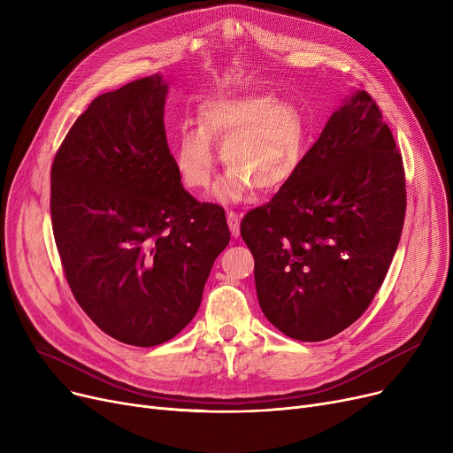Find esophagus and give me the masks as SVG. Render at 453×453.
<instances>
[{
    "instance_id": "34e87169",
    "label": "esophagus",
    "mask_w": 453,
    "mask_h": 453,
    "mask_svg": "<svg viewBox=\"0 0 453 453\" xmlns=\"http://www.w3.org/2000/svg\"><path fill=\"white\" fill-rule=\"evenodd\" d=\"M227 224L233 236L241 234V217L234 211H227Z\"/></svg>"
}]
</instances>
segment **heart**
I'll use <instances>...</instances> for the list:
<instances>
[{"label":"heart","mask_w":453,"mask_h":453,"mask_svg":"<svg viewBox=\"0 0 453 453\" xmlns=\"http://www.w3.org/2000/svg\"><path fill=\"white\" fill-rule=\"evenodd\" d=\"M198 127L183 125L174 142V166L188 188H205L212 180L214 145H220L229 173L217 188L224 202L255 193H275L287 185L308 149L304 113L273 95L211 99L198 106Z\"/></svg>","instance_id":"heart-1"}]
</instances>
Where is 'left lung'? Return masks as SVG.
<instances>
[{"instance_id": "8db88e82", "label": "left lung", "mask_w": 453, "mask_h": 453, "mask_svg": "<svg viewBox=\"0 0 453 453\" xmlns=\"http://www.w3.org/2000/svg\"><path fill=\"white\" fill-rule=\"evenodd\" d=\"M406 217V173L367 91L332 113L296 176L251 209L241 234L258 304L299 342L350 326L388 275Z\"/></svg>"}]
</instances>
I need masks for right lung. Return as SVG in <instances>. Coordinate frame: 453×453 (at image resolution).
Masks as SVG:
<instances>
[{
  "label": "right lung",
  "mask_w": 453,
  "mask_h": 453,
  "mask_svg": "<svg viewBox=\"0 0 453 453\" xmlns=\"http://www.w3.org/2000/svg\"><path fill=\"white\" fill-rule=\"evenodd\" d=\"M166 84L137 79L93 99L53 159L51 222L71 292L108 336L174 338L198 312L226 212L190 196L166 142Z\"/></svg>",
  "instance_id": "right-lung-1"
}]
</instances>
